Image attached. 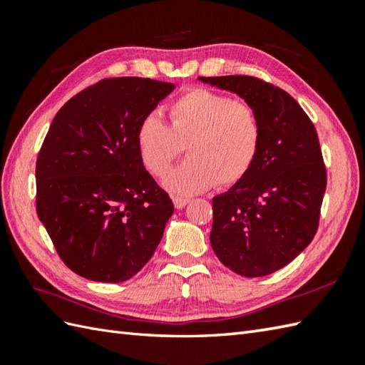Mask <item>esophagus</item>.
Listing matches in <instances>:
<instances>
[{"label":"esophagus","instance_id":"obj_1","mask_svg":"<svg viewBox=\"0 0 365 365\" xmlns=\"http://www.w3.org/2000/svg\"><path fill=\"white\" fill-rule=\"evenodd\" d=\"M173 200H174V207L177 208V210H182V208L190 202V199H187V197H180V196H174V197H173Z\"/></svg>","mask_w":365,"mask_h":365}]
</instances>
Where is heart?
<instances>
[{"instance_id": "b5f03b06", "label": "heart", "mask_w": 365, "mask_h": 365, "mask_svg": "<svg viewBox=\"0 0 365 365\" xmlns=\"http://www.w3.org/2000/svg\"><path fill=\"white\" fill-rule=\"evenodd\" d=\"M262 127L254 108L210 89H191L168 108V125L147 118L136 144L144 166L165 177L187 145L188 160L163 185L173 195L191 196L218 182L227 187L250 173L260 149Z\"/></svg>"}]
</instances>
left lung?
<instances>
[{
	"mask_svg": "<svg viewBox=\"0 0 365 365\" xmlns=\"http://www.w3.org/2000/svg\"><path fill=\"white\" fill-rule=\"evenodd\" d=\"M250 103L260 149L242 180L213 197L210 243L222 265L246 277L274 273L306 250L319 227L327 169L311 119L290 94L254 76H199Z\"/></svg>",
	"mask_w": 365,
	"mask_h": 365,
	"instance_id": "8db88e82",
	"label": "left lung"
}]
</instances>
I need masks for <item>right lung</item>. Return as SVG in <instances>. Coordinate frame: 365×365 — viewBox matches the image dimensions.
Masks as SVG:
<instances>
[{
	"mask_svg": "<svg viewBox=\"0 0 365 365\" xmlns=\"http://www.w3.org/2000/svg\"><path fill=\"white\" fill-rule=\"evenodd\" d=\"M173 83L108 78L61 108L36 163V208L59 257L97 282L150 260L174 204L139 157L136 135Z\"/></svg>",
	"mask_w": 365,
	"mask_h": 365,
	"instance_id": "add662e5",
	"label": "right lung"
}]
</instances>
